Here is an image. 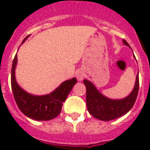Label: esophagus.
I'll use <instances>...</instances> for the list:
<instances>
[{
	"label": "esophagus",
	"mask_w": 150,
	"mask_h": 150,
	"mask_svg": "<svg viewBox=\"0 0 150 150\" xmlns=\"http://www.w3.org/2000/svg\"><path fill=\"white\" fill-rule=\"evenodd\" d=\"M76 77H77V79H78L79 81H81V80H83V79L84 78V73L82 71H79L77 73Z\"/></svg>",
	"instance_id": "1"
}]
</instances>
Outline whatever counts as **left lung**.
Listing matches in <instances>:
<instances>
[{
    "instance_id": "1",
    "label": "left lung",
    "mask_w": 150,
    "mask_h": 150,
    "mask_svg": "<svg viewBox=\"0 0 150 150\" xmlns=\"http://www.w3.org/2000/svg\"><path fill=\"white\" fill-rule=\"evenodd\" d=\"M123 42L126 46L129 43L123 39ZM86 86V100L87 108L89 113L96 119L108 121L116 119L120 116L128 112L135 104L139 90V76L138 74L136 79L135 87L132 91L126 98L122 100H111L105 97L100 92H99L91 82L87 79L83 80Z\"/></svg>"
}]
</instances>
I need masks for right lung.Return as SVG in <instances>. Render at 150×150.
<instances>
[{
	"label": "right lung",
	"instance_id": "obj_1",
	"mask_svg": "<svg viewBox=\"0 0 150 150\" xmlns=\"http://www.w3.org/2000/svg\"><path fill=\"white\" fill-rule=\"evenodd\" d=\"M28 37V36H27ZM25 38V40L27 38ZM17 54L15 55L11 71V86L15 101L21 112L36 120H50L59 116L62 110V103L66 100L77 79L73 78L63 82L56 90L46 96H33L22 90L15 79V67L17 65Z\"/></svg>",
	"mask_w": 150,
	"mask_h": 150
}]
</instances>
